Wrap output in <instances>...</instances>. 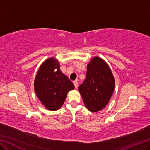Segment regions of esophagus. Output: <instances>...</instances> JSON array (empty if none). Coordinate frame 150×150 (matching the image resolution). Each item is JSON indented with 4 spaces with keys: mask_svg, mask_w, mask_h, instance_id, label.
<instances>
[{
    "mask_svg": "<svg viewBox=\"0 0 150 150\" xmlns=\"http://www.w3.org/2000/svg\"><path fill=\"white\" fill-rule=\"evenodd\" d=\"M73 84H74V86H75V88H78V83H77V81H73Z\"/></svg>",
    "mask_w": 150,
    "mask_h": 150,
    "instance_id": "34e87169",
    "label": "esophagus"
}]
</instances>
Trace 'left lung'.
Listing matches in <instances>:
<instances>
[{
    "mask_svg": "<svg viewBox=\"0 0 150 150\" xmlns=\"http://www.w3.org/2000/svg\"><path fill=\"white\" fill-rule=\"evenodd\" d=\"M115 87V77L107 63L94 57L87 64L84 82L79 87L86 108L93 112L102 110L110 101Z\"/></svg>",
    "mask_w": 150,
    "mask_h": 150,
    "instance_id": "1",
    "label": "left lung"
}]
</instances>
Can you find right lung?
<instances>
[{
	"label": "right lung",
	"instance_id": "right-lung-1",
	"mask_svg": "<svg viewBox=\"0 0 150 150\" xmlns=\"http://www.w3.org/2000/svg\"><path fill=\"white\" fill-rule=\"evenodd\" d=\"M34 91L37 97L45 108L51 111L62 107L69 91L74 85L61 71L59 63L54 57L43 62L34 80Z\"/></svg>",
	"mask_w": 150,
	"mask_h": 150
}]
</instances>
